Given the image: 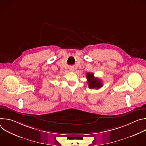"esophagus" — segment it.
<instances>
[{"mask_svg":"<svg viewBox=\"0 0 146 146\" xmlns=\"http://www.w3.org/2000/svg\"><path fill=\"white\" fill-rule=\"evenodd\" d=\"M70 72H74V69L73 68L71 67V68H70Z\"/></svg>","mask_w":146,"mask_h":146,"instance_id":"obj_1","label":"esophagus"}]
</instances>
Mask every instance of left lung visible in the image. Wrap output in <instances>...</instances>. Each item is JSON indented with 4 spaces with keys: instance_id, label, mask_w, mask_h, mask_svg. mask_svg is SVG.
<instances>
[{
    "instance_id": "obj_1",
    "label": "left lung",
    "mask_w": 146,
    "mask_h": 146,
    "mask_svg": "<svg viewBox=\"0 0 146 146\" xmlns=\"http://www.w3.org/2000/svg\"><path fill=\"white\" fill-rule=\"evenodd\" d=\"M88 87L90 89H99L103 86V84L99 78L94 77V74L92 73H87L86 74Z\"/></svg>"
}]
</instances>
